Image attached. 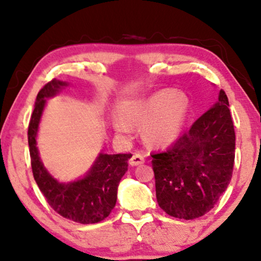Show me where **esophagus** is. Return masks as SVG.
<instances>
[{
  "label": "esophagus",
  "mask_w": 261,
  "mask_h": 261,
  "mask_svg": "<svg viewBox=\"0 0 261 261\" xmlns=\"http://www.w3.org/2000/svg\"><path fill=\"white\" fill-rule=\"evenodd\" d=\"M145 163V158L144 155H141L140 153H135V154L132 155V158L129 159V164L132 166H137V165H141V164Z\"/></svg>",
  "instance_id": "obj_1"
}]
</instances>
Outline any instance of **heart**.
Instances as JSON below:
<instances>
[{
  "label": "heart",
  "mask_w": 261,
  "mask_h": 261,
  "mask_svg": "<svg viewBox=\"0 0 261 261\" xmlns=\"http://www.w3.org/2000/svg\"><path fill=\"white\" fill-rule=\"evenodd\" d=\"M189 113V99L183 92L163 90L147 101L135 105L116 124L121 134L129 133V127L142 128V138L153 147H163L176 140L183 130Z\"/></svg>",
  "instance_id": "b5f03b06"
}]
</instances>
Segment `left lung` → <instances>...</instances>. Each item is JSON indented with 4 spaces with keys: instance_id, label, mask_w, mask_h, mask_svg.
Listing matches in <instances>:
<instances>
[{
    "instance_id": "8db88e82",
    "label": "left lung",
    "mask_w": 261,
    "mask_h": 261,
    "mask_svg": "<svg viewBox=\"0 0 261 261\" xmlns=\"http://www.w3.org/2000/svg\"><path fill=\"white\" fill-rule=\"evenodd\" d=\"M226 92L166 151L152 153L160 208L177 219L210 212L231 179L235 132Z\"/></svg>"
}]
</instances>
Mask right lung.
<instances>
[{"instance_id":"right-lung-1","label":"right lung","mask_w":261,"mask_h":261,"mask_svg":"<svg viewBox=\"0 0 261 261\" xmlns=\"http://www.w3.org/2000/svg\"><path fill=\"white\" fill-rule=\"evenodd\" d=\"M65 82L52 80L38 92L37 102L28 124L31 165L34 179L51 208L65 219L82 224L98 223L108 217L116 204L117 187L128 170L132 154H99L83 179L59 183L40 162L37 148V132L45 98L56 95Z\"/></svg>"}]
</instances>
